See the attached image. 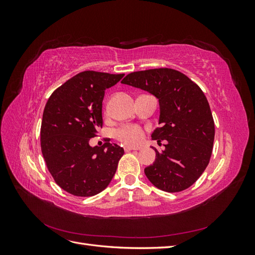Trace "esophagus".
Returning a JSON list of instances; mask_svg holds the SVG:
<instances>
[{"instance_id": "1", "label": "esophagus", "mask_w": 255, "mask_h": 255, "mask_svg": "<svg viewBox=\"0 0 255 255\" xmlns=\"http://www.w3.org/2000/svg\"><path fill=\"white\" fill-rule=\"evenodd\" d=\"M125 150L126 151H130V150H139L138 146H132V145H126L125 146Z\"/></svg>"}]
</instances>
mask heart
Listing matches in <instances>:
<instances>
[{
  "instance_id": "1",
  "label": "heart",
  "mask_w": 255,
  "mask_h": 255,
  "mask_svg": "<svg viewBox=\"0 0 255 255\" xmlns=\"http://www.w3.org/2000/svg\"><path fill=\"white\" fill-rule=\"evenodd\" d=\"M116 135H117V137L122 142L128 144L139 143L143 138V133L141 128L135 126L123 127L117 130Z\"/></svg>"
}]
</instances>
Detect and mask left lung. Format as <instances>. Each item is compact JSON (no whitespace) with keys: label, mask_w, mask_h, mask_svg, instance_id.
<instances>
[{"label":"left lung","mask_w":255,"mask_h":255,"mask_svg":"<svg viewBox=\"0 0 255 255\" xmlns=\"http://www.w3.org/2000/svg\"><path fill=\"white\" fill-rule=\"evenodd\" d=\"M158 99L160 128L152 139L167 140L154 163L144 168L149 181L160 190L177 192L190 187L210 163L215 125L207 99L196 83L169 68L128 74L121 82Z\"/></svg>","instance_id":"8db88e82"}]
</instances>
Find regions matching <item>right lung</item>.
I'll return each instance as SVG.
<instances>
[{"mask_svg": "<svg viewBox=\"0 0 255 255\" xmlns=\"http://www.w3.org/2000/svg\"><path fill=\"white\" fill-rule=\"evenodd\" d=\"M125 74L84 71L61 85L45 104L40 137L41 152L60 188L78 197L104 190L117 170L125 150L105 142L91 146L89 139L102 128L105 90Z\"/></svg>", "mask_w": 255, "mask_h": 255, "instance_id": "add662e5", "label": "right lung"}]
</instances>
